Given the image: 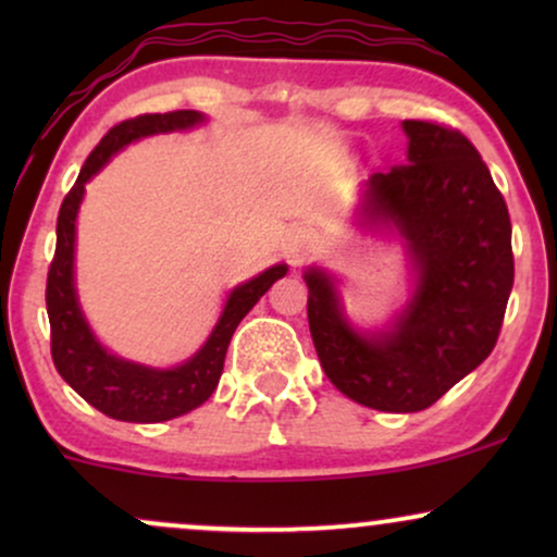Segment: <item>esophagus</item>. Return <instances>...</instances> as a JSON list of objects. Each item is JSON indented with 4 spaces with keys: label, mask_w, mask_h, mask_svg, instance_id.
<instances>
[{
    "label": "esophagus",
    "mask_w": 557,
    "mask_h": 557,
    "mask_svg": "<svg viewBox=\"0 0 557 557\" xmlns=\"http://www.w3.org/2000/svg\"><path fill=\"white\" fill-rule=\"evenodd\" d=\"M309 251H311V240L306 238V235H296V238H290L285 243V253L293 264H298V261L304 259Z\"/></svg>",
    "instance_id": "obj_1"
}]
</instances>
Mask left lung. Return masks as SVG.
I'll use <instances>...</instances> for the list:
<instances>
[{"mask_svg":"<svg viewBox=\"0 0 557 557\" xmlns=\"http://www.w3.org/2000/svg\"><path fill=\"white\" fill-rule=\"evenodd\" d=\"M408 164L363 183L359 225L395 233L411 259V298L385 327L345 314L337 277L304 272L309 330L345 398L387 413L430 408L495 348L513 287L510 216L471 140L406 120Z\"/></svg>","mask_w":557,"mask_h":557,"instance_id":"left-lung-1","label":"left lung"}]
</instances>
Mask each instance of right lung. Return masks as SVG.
<instances>
[{"label":"right lung","instance_id":"obj_1","mask_svg":"<svg viewBox=\"0 0 557 557\" xmlns=\"http://www.w3.org/2000/svg\"><path fill=\"white\" fill-rule=\"evenodd\" d=\"M201 123H207V114L177 110L168 114H140L136 120L114 125L86 159L78 181L70 188L60 207V216H57V251L47 280L52 359L62 380L83 400L91 403L96 411L107 413L110 419L154 424V421L183 417L207 403L220 382L230 337L240 319L259 304V298L280 277L287 274V264H274L270 270L259 272L257 277L235 285L207 341L188 361L177 363V367L159 369L127 361L107 350L94 335L91 324L81 309L78 287H75V227H78V209L83 194H86V183L133 140L159 136V133L190 131Z\"/></svg>","mask_w":557,"mask_h":557}]
</instances>
